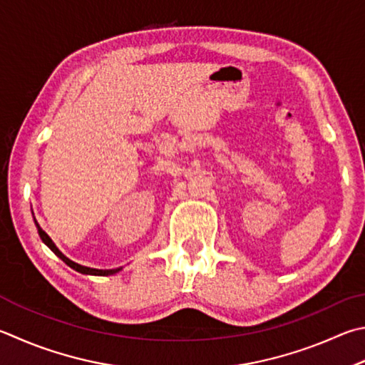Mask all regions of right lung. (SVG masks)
<instances>
[{"mask_svg":"<svg viewBox=\"0 0 365 365\" xmlns=\"http://www.w3.org/2000/svg\"><path fill=\"white\" fill-rule=\"evenodd\" d=\"M33 220H35V225H36V228H38V235H39V237H41V241L46 244V246H48L52 252H54V254L61 258V260H63L65 263L68 264L70 268H73L75 271H78V273H81V274H91V276H111V274H116V273H119V271L123 269V267H119V268H113V269H97V268H89V267H83V264H79V263H76V262H73V260H70L68 257H65L61 250H58V247L56 246L54 244V241L51 240V237L48 236V233H46V231L39 227V223L36 222V218L33 217Z\"/></svg>","mask_w":365,"mask_h":365,"instance_id":"right-lung-1","label":"right lung"}]
</instances>
